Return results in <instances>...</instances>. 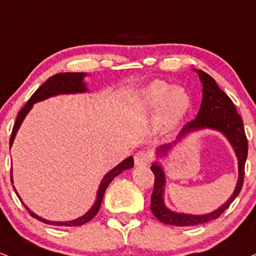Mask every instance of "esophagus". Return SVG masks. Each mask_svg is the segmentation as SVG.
<instances>
[{"instance_id": "34e87169", "label": "esophagus", "mask_w": 256, "mask_h": 256, "mask_svg": "<svg viewBox=\"0 0 256 256\" xmlns=\"http://www.w3.org/2000/svg\"><path fill=\"white\" fill-rule=\"evenodd\" d=\"M150 161H152V154L146 152V150H140V152L134 154V164L138 166V167L146 166Z\"/></svg>"}]
</instances>
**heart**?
<instances>
[{"mask_svg": "<svg viewBox=\"0 0 256 256\" xmlns=\"http://www.w3.org/2000/svg\"><path fill=\"white\" fill-rule=\"evenodd\" d=\"M140 106L143 112L149 114L158 113V128L169 132L190 114L192 96L182 87H173L167 82L155 81L142 92Z\"/></svg>", "mask_w": 256, "mask_h": 256, "instance_id": "obj_1", "label": "heart"}]
</instances>
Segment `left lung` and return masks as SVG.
Instances as JSON below:
<instances>
[{
    "instance_id": "left-lung-1",
    "label": "left lung",
    "mask_w": 256,
    "mask_h": 256,
    "mask_svg": "<svg viewBox=\"0 0 256 256\" xmlns=\"http://www.w3.org/2000/svg\"><path fill=\"white\" fill-rule=\"evenodd\" d=\"M199 78L202 83V100L200 104V110L196 119L190 120L184 126L178 138L182 137L187 132L198 130V128H214L223 132L235 150L237 158H238V181L232 196L224 205H222L216 211L202 216H193V214H176L168 210L163 202V186H164V174L162 168L158 164L154 163L152 170L155 175L154 190L152 194V212L154 216L161 220L162 223L175 226H198V224L208 223V222L217 220L224 211L229 208L234 199L238 196L243 186L244 180V166L248 155V140L246 136L241 116L237 113L236 107L228 95L218 87L216 81L208 74L199 70ZM172 146H163L160 152H166L170 149Z\"/></svg>"
}]
</instances>
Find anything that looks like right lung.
Listing matches in <instances>:
<instances>
[{
  "instance_id": "1",
  "label": "right lung",
  "mask_w": 256,
  "mask_h": 256,
  "mask_svg": "<svg viewBox=\"0 0 256 256\" xmlns=\"http://www.w3.org/2000/svg\"><path fill=\"white\" fill-rule=\"evenodd\" d=\"M84 75L86 74H83V72L56 74V75L51 76V78H48V81L44 83V84L40 86V87L34 92V94L30 98V100L27 101V104L20 110L19 114H18V116H16V120H15V124L13 126V131H12L10 140H9V146H12V144H13L15 134H16L18 130H19V128H20L21 122H22L24 118L26 116L27 113H28V110L32 108L33 104L38 102V101L45 100V98H48L50 96H54V95L68 94V93H82V92H86L87 90V88L84 87V83L82 82V78ZM132 167H134V158H126L125 161H122V163H120V164L116 166V168H113L112 170L108 172V173L106 174V176L102 178V182L100 184V187H98V190L96 202H95L93 208H92L90 210H89L87 214H84V216L80 217L75 220H70V222L46 220H42V218L38 217L36 214H33V212H30L28 208H26V206H24V208L28 210V214H30V216H32L33 218H36V220L42 222V223L50 224V226H82V224L87 223V222L90 220L93 217L96 216L98 210H100L101 202H102L104 190H106L107 187H108L110 181H112L113 178L116 176V175H119L120 173H122V170H125V169H130ZM10 178H12V172H10Z\"/></svg>"
}]
</instances>
